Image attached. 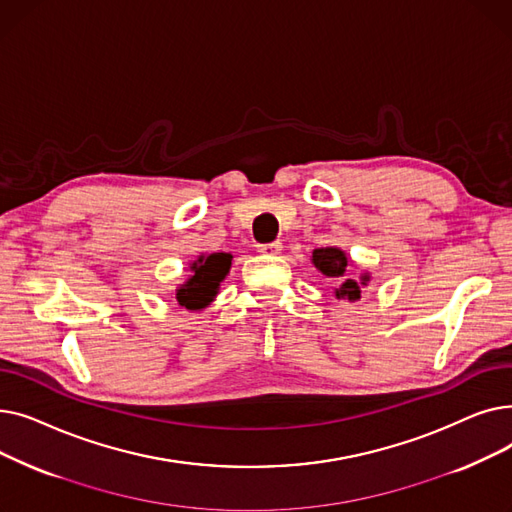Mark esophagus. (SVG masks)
<instances>
[{"label": "esophagus", "mask_w": 512, "mask_h": 512, "mask_svg": "<svg viewBox=\"0 0 512 512\" xmlns=\"http://www.w3.org/2000/svg\"><path fill=\"white\" fill-rule=\"evenodd\" d=\"M257 251L261 255H278L282 251V242L276 240V242H267V245H257Z\"/></svg>", "instance_id": "obj_1"}]
</instances>
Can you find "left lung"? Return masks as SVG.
Returning <instances> with one entry per match:
<instances>
[{
	"label": "left lung",
	"mask_w": 512,
	"mask_h": 512,
	"mask_svg": "<svg viewBox=\"0 0 512 512\" xmlns=\"http://www.w3.org/2000/svg\"><path fill=\"white\" fill-rule=\"evenodd\" d=\"M311 261L326 278H334V282H338V288H334L336 299H348V301L361 299V288L367 286L369 274H363L359 282L348 276L346 274L348 257L342 249H338V247L315 249Z\"/></svg>",
	"instance_id": "left-lung-1"
}]
</instances>
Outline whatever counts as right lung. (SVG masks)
Instances as JSON below:
<instances>
[{
  "instance_id": "obj_1",
  "label": "right lung",
  "mask_w": 512,
  "mask_h": 512,
  "mask_svg": "<svg viewBox=\"0 0 512 512\" xmlns=\"http://www.w3.org/2000/svg\"><path fill=\"white\" fill-rule=\"evenodd\" d=\"M232 265L230 253L199 255L191 263V276L176 290V301L188 311L205 309L220 290L222 280L228 276Z\"/></svg>"
}]
</instances>
